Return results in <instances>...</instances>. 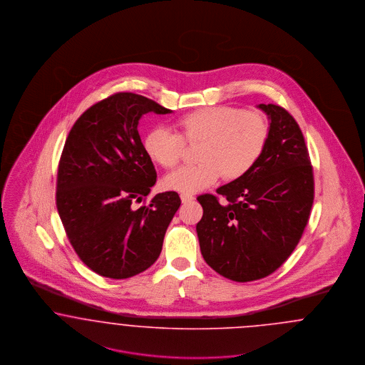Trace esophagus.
<instances>
[{"mask_svg": "<svg viewBox=\"0 0 365 365\" xmlns=\"http://www.w3.org/2000/svg\"><path fill=\"white\" fill-rule=\"evenodd\" d=\"M180 200H182L183 204H186V202H190V201L194 200V195L189 194V192H182V194H180Z\"/></svg>", "mask_w": 365, "mask_h": 365, "instance_id": "obj_1", "label": "esophagus"}]
</instances>
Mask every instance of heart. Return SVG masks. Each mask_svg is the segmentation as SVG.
Listing matches in <instances>:
<instances>
[{"label":"heart","mask_w":365,"mask_h":365,"mask_svg":"<svg viewBox=\"0 0 365 365\" xmlns=\"http://www.w3.org/2000/svg\"><path fill=\"white\" fill-rule=\"evenodd\" d=\"M180 134L167 127L152 128L143 140L149 158L163 168H174L187 143L197 145L195 165L176 170L164 179L170 190L197 192L216 183L249 174L259 163L269 138V123L259 110L217 105L192 110L178 120Z\"/></svg>","instance_id":"obj_1"}]
</instances>
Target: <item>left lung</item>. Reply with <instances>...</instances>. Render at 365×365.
Instances as JSON below:
<instances>
[{"instance_id":"1","label":"left lung","mask_w":365,"mask_h":365,"mask_svg":"<svg viewBox=\"0 0 365 365\" xmlns=\"http://www.w3.org/2000/svg\"><path fill=\"white\" fill-rule=\"evenodd\" d=\"M269 138L256 167L216 192L197 200L204 215L197 235L204 260L222 277L252 282L275 272L289 259L308 225L313 168L294 118L282 106L259 105Z\"/></svg>"}]
</instances>
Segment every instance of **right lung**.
Instances as JSON below:
<instances>
[{"instance_id": "right-lung-1", "label": "right lung", "mask_w": 365, "mask_h": 365, "mask_svg": "<svg viewBox=\"0 0 365 365\" xmlns=\"http://www.w3.org/2000/svg\"><path fill=\"white\" fill-rule=\"evenodd\" d=\"M149 112L173 110L134 93H116L75 122L58 163L56 205L79 259L96 274L127 279L158 259L180 198L156 194V170L138 133Z\"/></svg>"}]
</instances>
